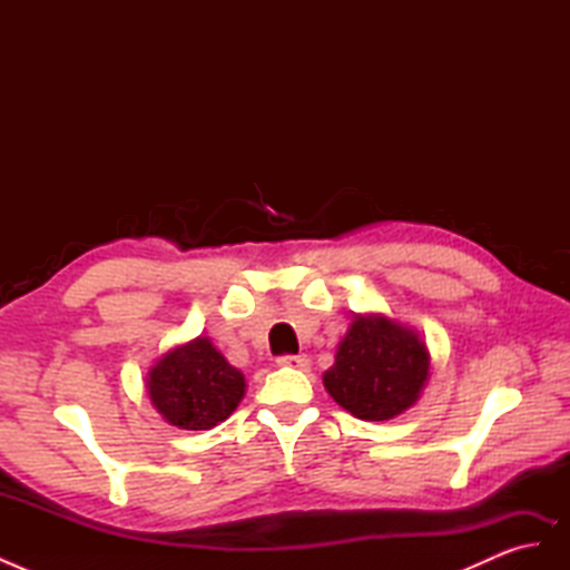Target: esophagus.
<instances>
[{"label": "esophagus", "instance_id": "esophagus-1", "mask_svg": "<svg viewBox=\"0 0 570 570\" xmlns=\"http://www.w3.org/2000/svg\"><path fill=\"white\" fill-rule=\"evenodd\" d=\"M281 366L289 368H308V356L306 354H285L278 358Z\"/></svg>", "mask_w": 570, "mask_h": 570}]
</instances>
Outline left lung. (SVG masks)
Returning <instances> with one entry per match:
<instances>
[{
    "label": "left lung",
    "instance_id": "8db88e82",
    "mask_svg": "<svg viewBox=\"0 0 570 570\" xmlns=\"http://www.w3.org/2000/svg\"><path fill=\"white\" fill-rule=\"evenodd\" d=\"M428 375L430 352L416 331L383 314H356L323 385L352 416L390 421L419 402Z\"/></svg>",
    "mask_w": 570,
    "mask_h": 570
}]
</instances>
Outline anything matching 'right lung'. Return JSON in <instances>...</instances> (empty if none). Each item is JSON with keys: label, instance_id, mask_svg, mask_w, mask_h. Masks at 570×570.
<instances>
[{"label": "right lung", "instance_id": "right-lung-1", "mask_svg": "<svg viewBox=\"0 0 570 570\" xmlns=\"http://www.w3.org/2000/svg\"><path fill=\"white\" fill-rule=\"evenodd\" d=\"M245 375L230 366L209 337L189 340L149 368L147 392L161 416L180 430H212L245 396Z\"/></svg>", "mask_w": 570, "mask_h": 570}]
</instances>
